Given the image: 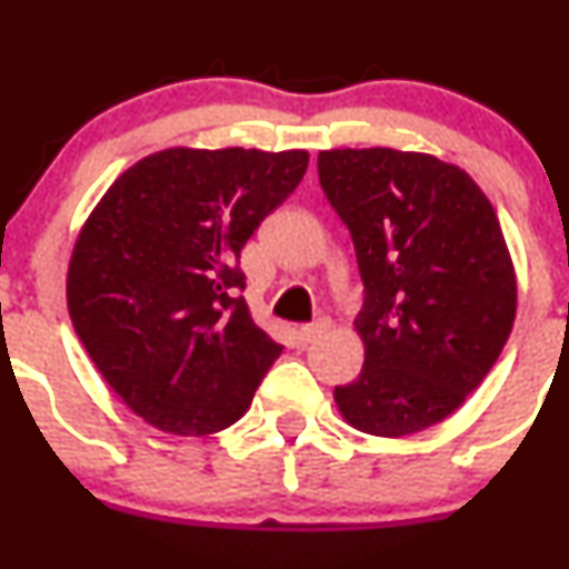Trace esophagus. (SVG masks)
Returning a JSON list of instances; mask_svg holds the SVG:
<instances>
[{
  "label": "esophagus",
  "instance_id": "1",
  "mask_svg": "<svg viewBox=\"0 0 569 569\" xmlns=\"http://www.w3.org/2000/svg\"><path fill=\"white\" fill-rule=\"evenodd\" d=\"M327 330H330V319H319V321H313V325L300 327V330H297V341H300L302 347H308V343L319 341Z\"/></svg>",
  "mask_w": 569,
  "mask_h": 569
}]
</instances>
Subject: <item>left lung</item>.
Masks as SVG:
<instances>
[{"instance_id": "left-lung-1", "label": "left lung", "mask_w": 569, "mask_h": 569, "mask_svg": "<svg viewBox=\"0 0 569 569\" xmlns=\"http://www.w3.org/2000/svg\"><path fill=\"white\" fill-rule=\"evenodd\" d=\"M319 181L352 237L366 360L336 388L343 421L401 438L449 418L496 366L518 280L487 194L457 164L393 148L319 153Z\"/></svg>"}]
</instances>
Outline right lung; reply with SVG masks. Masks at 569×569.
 Here are the masks:
<instances>
[{
  "mask_svg": "<svg viewBox=\"0 0 569 569\" xmlns=\"http://www.w3.org/2000/svg\"><path fill=\"white\" fill-rule=\"evenodd\" d=\"M308 151L168 148L131 164L68 263V313L126 407L162 432L244 416L283 352L250 317L239 256L297 189Z\"/></svg>",
  "mask_w": 569,
  "mask_h": 569,
  "instance_id": "add662e5",
  "label": "right lung"
}]
</instances>
